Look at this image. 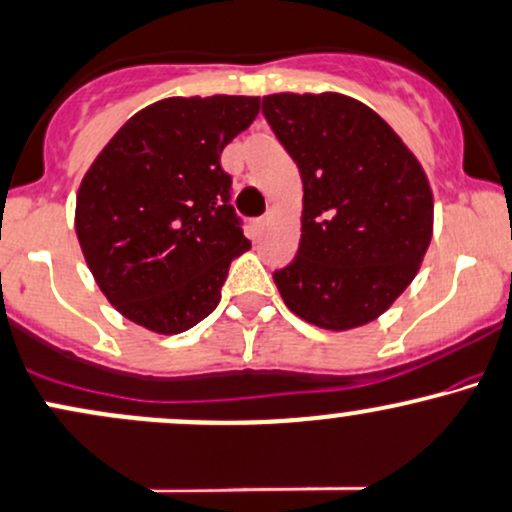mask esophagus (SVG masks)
I'll list each match as a JSON object with an SVG mask.
<instances>
[{
	"label": "esophagus",
	"instance_id": "1",
	"mask_svg": "<svg viewBox=\"0 0 512 512\" xmlns=\"http://www.w3.org/2000/svg\"><path fill=\"white\" fill-rule=\"evenodd\" d=\"M267 223H269V218L262 216V218H255V221H252V226H255L257 233H262V230L267 228Z\"/></svg>",
	"mask_w": 512,
	"mask_h": 512
}]
</instances>
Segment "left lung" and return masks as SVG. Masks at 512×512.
I'll list each match as a JSON object with an SVG mask.
<instances>
[{
	"instance_id": "8db88e82",
	"label": "left lung",
	"mask_w": 512,
	"mask_h": 512,
	"mask_svg": "<svg viewBox=\"0 0 512 512\" xmlns=\"http://www.w3.org/2000/svg\"><path fill=\"white\" fill-rule=\"evenodd\" d=\"M262 114L299 165V252L274 272L286 306L308 323L350 330L413 282L432 235L423 167L391 126L342 94H272Z\"/></svg>"
}]
</instances>
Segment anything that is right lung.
<instances>
[{
    "mask_svg": "<svg viewBox=\"0 0 512 512\" xmlns=\"http://www.w3.org/2000/svg\"><path fill=\"white\" fill-rule=\"evenodd\" d=\"M257 111V97L155 101L84 174L77 240L128 320L174 335L218 306L230 262L250 250L221 153Z\"/></svg>",
    "mask_w": 512,
    "mask_h": 512,
    "instance_id": "add662e5",
    "label": "right lung"
}]
</instances>
